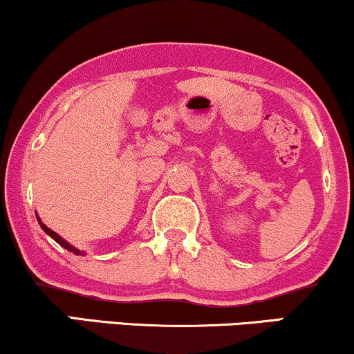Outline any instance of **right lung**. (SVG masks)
<instances>
[{"instance_id": "right-lung-1", "label": "right lung", "mask_w": 354, "mask_h": 354, "mask_svg": "<svg viewBox=\"0 0 354 354\" xmlns=\"http://www.w3.org/2000/svg\"><path fill=\"white\" fill-rule=\"evenodd\" d=\"M37 219H39V223H40V227H42V229H44V231H45V232H47L50 237H52V239H55V241H57V242H58V244L63 247V249L70 250V252H73V254H76V255H80V254H81V252H80V250H77V249H75V247H73V245H70V244H68V242H65V241H63V239H62V237H59L57 232H53V231H52V229H48L47 226H45V224H44L42 221H40V218H37Z\"/></svg>"}]
</instances>
